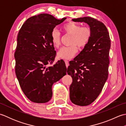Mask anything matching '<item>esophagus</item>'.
<instances>
[{"label": "esophagus", "instance_id": "1", "mask_svg": "<svg viewBox=\"0 0 126 126\" xmlns=\"http://www.w3.org/2000/svg\"><path fill=\"white\" fill-rule=\"evenodd\" d=\"M65 63V65L66 66V68H68V66H69V62L67 60H64Z\"/></svg>", "mask_w": 126, "mask_h": 126}]
</instances>
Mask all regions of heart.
<instances>
[{"mask_svg":"<svg viewBox=\"0 0 126 126\" xmlns=\"http://www.w3.org/2000/svg\"><path fill=\"white\" fill-rule=\"evenodd\" d=\"M63 33L70 36V46L63 47L57 52L58 57L62 59H70L77 52L79 49L84 48L88 44L92 36V30L88 26H82L79 24L68 22L62 27ZM51 39L53 46L58 48L61 45V35L56 30H53L51 33Z\"/></svg>","mask_w":126,"mask_h":126,"instance_id":"heart-1","label":"heart"}]
</instances>
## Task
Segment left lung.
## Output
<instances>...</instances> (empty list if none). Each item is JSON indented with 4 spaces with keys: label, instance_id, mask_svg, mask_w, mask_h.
<instances>
[{
    "label": "left lung",
    "instance_id": "8db88e82",
    "mask_svg": "<svg viewBox=\"0 0 126 126\" xmlns=\"http://www.w3.org/2000/svg\"><path fill=\"white\" fill-rule=\"evenodd\" d=\"M72 20L86 23L92 30L90 41L69 63L67 71L73 79L71 101L76 105L85 106L97 98L108 79L110 39L106 26L96 19L85 17Z\"/></svg>",
    "mask_w": 126,
    "mask_h": 126
}]
</instances>
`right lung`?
<instances>
[{"mask_svg":"<svg viewBox=\"0 0 126 126\" xmlns=\"http://www.w3.org/2000/svg\"><path fill=\"white\" fill-rule=\"evenodd\" d=\"M66 18L57 19L42 13L28 18L18 32L15 52V72L23 92L34 103H46L52 96V86L66 75L64 61L52 66L56 51L51 33Z\"/></svg>","mask_w":126,"mask_h":126,"instance_id":"1","label":"right lung"}]
</instances>
